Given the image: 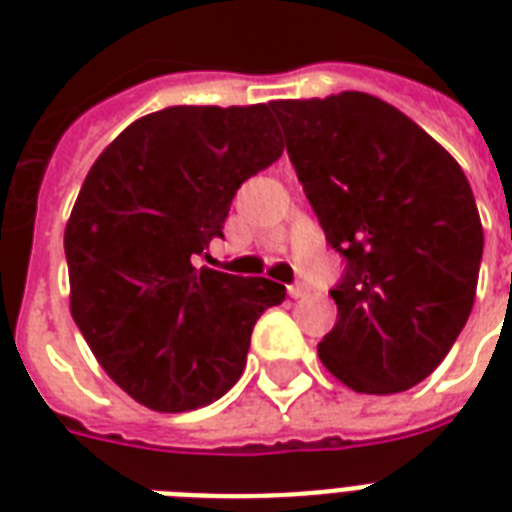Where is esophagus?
I'll return each mask as SVG.
<instances>
[{
    "label": "esophagus",
    "instance_id": "obj_1",
    "mask_svg": "<svg viewBox=\"0 0 512 512\" xmlns=\"http://www.w3.org/2000/svg\"><path fill=\"white\" fill-rule=\"evenodd\" d=\"M289 297H295V300H300V297H305L311 289H308V284H303V281H297V284H289Z\"/></svg>",
    "mask_w": 512,
    "mask_h": 512
}]
</instances>
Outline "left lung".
<instances>
[{
    "instance_id": "left-lung-1",
    "label": "left lung",
    "mask_w": 512,
    "mask_h": 512,
    "mask_svg": "<svg viewBox=\"0 0 512 512\" xmlns=\"http://www.w3.org/2000/svg\"><path fill=\"white\" fill-rule=\"evenodd\" d=\"M289 162L342 257L321 364L358 393L414 388L452 350L476 300L484 228L462 167L366 92L276 100Z\"/></svg>"
}]
</instances>
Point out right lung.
Listing matches in <instances>:
<instances>
[{
	"mask_svg": "<svg viewBox=\"0 0 512 512\" xmlns=\"http://www.w3.org/2000/svg\"><path fill=\"white\" fill-rule=\"evenodd\" d=\"M268 106H170L87 172L66 225L71 316L108 377L156 412L225 396L287 287L199 265L244 180L281 156Z\"/></svg>",
	"mask_w": 512,
	"mask_h": 512,
	"instance_id": "obj_1",
	"label": "right lung"
}]
</instances>
